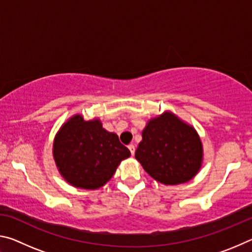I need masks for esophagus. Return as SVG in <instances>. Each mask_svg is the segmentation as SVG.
Segmentation results:
<instances>
[{
    "label": "esophagus",
    "instance_id": "obj_1",
    "mask_svg": "<svg viewBox=\"0 0 252 252\" xmlns=\"http://www.w3.org/2000/svg\"><path fill=\"white\" fill-rule=\"evenodd\" d=\"M127 148H129V150L131 151V155L133 156L134 152H135V148H134L133 144H129V146H127Z\"/></svg>",
    "mask_w": 252,
    "mask_h": 252
}]
</instances>
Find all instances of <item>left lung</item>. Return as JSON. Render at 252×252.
I'll return each mask as SVG.
<instances>
[{"instance_id": "1", "label": "left lung", "mask_w": 252, "mask_h": 252, "mask_svg": "<svg viewBox=\"0 0 252 252\" xmlns=\"http://www.w3.org/2000/svg\"><path fill=\"white\" fill-rule=\"evenodd\" d=\"M135 159L156 181L164 186L181 185L201 169L203 146L192 126L171 111H164L147 122Z\"/></svg>"}]
</instances>
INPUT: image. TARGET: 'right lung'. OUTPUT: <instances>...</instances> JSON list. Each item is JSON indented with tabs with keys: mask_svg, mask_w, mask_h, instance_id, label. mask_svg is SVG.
<instances>
[{
	"mask_svg": "<svg viewBox=\"0 0 252 252\" xmlns=\"http://www.w3.org/2000/svg\"><path fill=\"white\" fill-rule=\"evenodd\" d=\"M52 152L62 178L85 190L103 187L121 161L131 156L118 134L106 131L99 118L85 121L81 114H74L61 126Z\"/></svg>",
	"mask_w": 252,
	"mask_h": 252,
	"instance_id": "add662e5",
	"label": "right lung"
}]
</instances>
